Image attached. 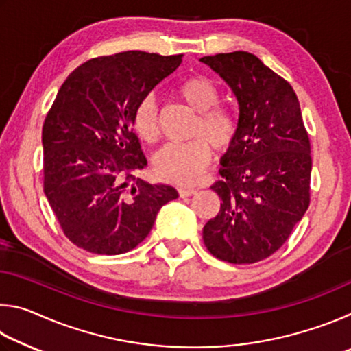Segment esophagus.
Masks as SVG:
<instances>
[{
	"instance_id": "esophagus-1",
	"label": "esophagus",
	"mask_w": 351,
	"mask_h": 351,
	"mask_svg": "<svg viewBox=\"0 0 351 351\" xmlns=\"http://www.w3.org/2000/svg\"><path fill=\"white\" fill-rule=\"evenodd\" d=\"M178 192H180V197H181V198H186V197H192V195L197 193V189L181 187V189H178Z\"/></svg>"
}]
</instances>
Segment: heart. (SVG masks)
I'll return each mask as SVG.
<instances>
[{"mask_svg":"<svg viewBox=\"0 0 351 351\" xmlns=\"http://www.w3.org/2000/svg\"><path fill=\"white\" fill-rule=\"evenodd\" d=\"M178 94L198 112L192 127V139L186 144H169L153 158L156 175L178 186H192L210 162L213 150L228 152L239 134V121L232 111L218 105L219 91L206 75H193L178 86ZM133 128L141 139L154 142L159 136L158 104L153 96L141 100L133 112Z\"/></svg>","mask_w":351,"mask_h":351,"instance_id":"heart-1","label":"heart"}]
</instances>
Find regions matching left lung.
<instances>
[{"instance_id":"obj_1","label":"left lung","mask_w":351,"mask_h":351,"mask_svg":"<svg viewBox=\"0 0 351 351\" xmlns=\"http://www.w3.org/2000/svg\"><path fill=\"white\" fill-rule=\"evenodd\" d=\"M239 102V134L221 158V198L203 229L209 252L234 265L268 258L310 206L311 145L293 86L245 51L199 58Z\"/></svg>"}]
</instances>
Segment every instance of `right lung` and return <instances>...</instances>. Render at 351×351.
I'll return each mask as SVG.
<instances>
[{
  "label": "right lung",
  "instance_id": "add662e5",
  "mask_svg": "<svg viewBox=\"0 0 351 351\" xmlns=\"http://www.w3.org/2000/svg\"><path fill=\"white\" fill-rule=\"evenodd\" d=\"M182 56L142 51L91 58L68 75L45 119L43 189L63 234L93 254L134 249L176 189L134 176L147 159L133 112Z\"/></svg>",
  "mask_w": 351,
  "mask_h": 351
}]
</instances>
